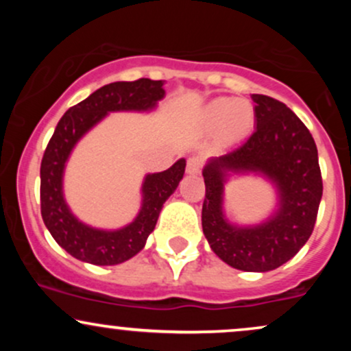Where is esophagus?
<instances>
[{"instance_id":"1","label":"esophagus","mask_w":351,"mask_h":351,"mask_svg":"<svg viewBox=\"0 0 351 351\" xmlns=\"http://www.w3.org/2000/svg\"><path fill=\"white\" fill-rule=\"evenodd\" d=\"M201 168H203V160H201V156H189L186 160V171L189 175H196V173L201 171Z\"/></svg>"}]
</instances>
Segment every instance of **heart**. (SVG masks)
<instances>
[{
    "mask_svg": "<svg viewBox=\"0 0 351 351\" xmlns=\"http://www.w3.org/2000/svg\"><path fill=\"white\" fill-rule=\"evenodd\" d=\"M211 119L215 123L224 122V134L229 140H237L245 135L252 125V108L244 100L221 99L213 104Z\"/></svg>",
    "mask_w": 351,
    "mask_h": 351,
    "instance_id": "heart-1",
    "label": "heart"
}]
</instances>
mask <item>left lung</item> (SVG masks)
I'll return each mask as SVG.
<instances>
[{"instance_id": "left-lung-1", "label": "left lung", "mask_w": 351, "mask_h": 351, "mask_svg": "<svg viewBox=\"0 0 351 351\" xmlns=\"http://www.w3.org/2000/svg\"><path fill=\"white\" fill-rule=\"evenodd\" d=\"M252 100L256 130L204 167L201 223L209 245L224 263L239 271L267 272L292 259L308 241L324 183L317 145L304 122L279 100L261 94H252ZM229 171L264 174L276 184L280 209L265 223L237 228L227 223L222 196Z\"/></svg>"}]
</instances>
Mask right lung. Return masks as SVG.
<instances>
[{
    "label": "right lung",
    "mask_w": 351,
    "mask_h": 351,
    "mask_svg": "<svg viewBox=\"0 0 351 351\" xmlns=\"http://www.w3.org/2000/svg\"><path fill=\"white\" fill-rule=\"evenodd\" d=\"M163 95L162 80L112 82L71 107L59 120L41 162V215L56 243L75 259L95 265H115L138 254L155 229L163 203L183 178L186 167L183 158L168 170L145 176L138 216L128 226L117 231H104L80 223L64 201V168L72 148L82 135L108 112L152 110Z\"/></svg>",
    "instance_id": "obj_1"
}]
</instances>
